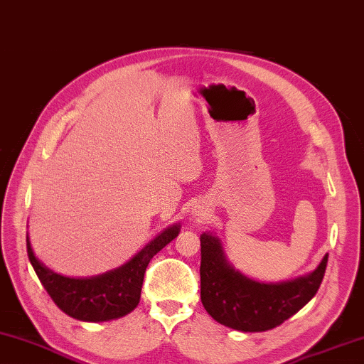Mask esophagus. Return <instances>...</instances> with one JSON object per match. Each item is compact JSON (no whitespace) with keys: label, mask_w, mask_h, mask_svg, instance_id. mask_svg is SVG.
Returning <instances> with one entry per match:
<instances>
[{"label":"esophagus","mask_w":364,"mask_h":364,"mask_svg":"<svg viewBox=\"0 0 364 364\" xmlns=\"http://www.w3.org/2000/svg\"><path fill=\"white\" fill-rule=\"evenodd\" d=\"M193 215H195V218H203L205 213L203 210H195V213H193Z\"/></svg>","instance_id":"1"}]
</instances>
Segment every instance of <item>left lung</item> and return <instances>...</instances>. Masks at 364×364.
<instances>
[{
  "mask_svg": "<svg viewBox=\"0 0 364 364\" xmlns=\"http://www.w3.org/2000/svg\"><path fill=\"white\" fill-rule=\"evenodd\" d=\"M328 255L316 269L281 283H262L229 262L218 235L201 234V301L215 321L243 333L278 327L306 305L318 291Z\"/></svg>",
  "mask_w": 364,
  "mask_h": 364,
  "instance_id": "1",
  "label": "left lung"
}]
</instances>
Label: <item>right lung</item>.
Returning a JSON list of instances; mask_svg holds the SVG:
<instances>
[{"label": "right lung", "instance_id": "right-lung-1", "mask_svg": "<svg viewBox=\"0 0 364 364\" xmlns=\"http://www.w3.org/2000/svg\"><path fill=\"white\" fill-rule=\"evenodd\" d=\"M179 232V223L168 226L129 262L89 278L65 277L48 269L34 255L29 235H26V248L36 275L63 313L83 322H107L127 316L138 306L147 264Z\"/></svg>", "mask_w": 364, "mask_h": 364}]
</instances>
